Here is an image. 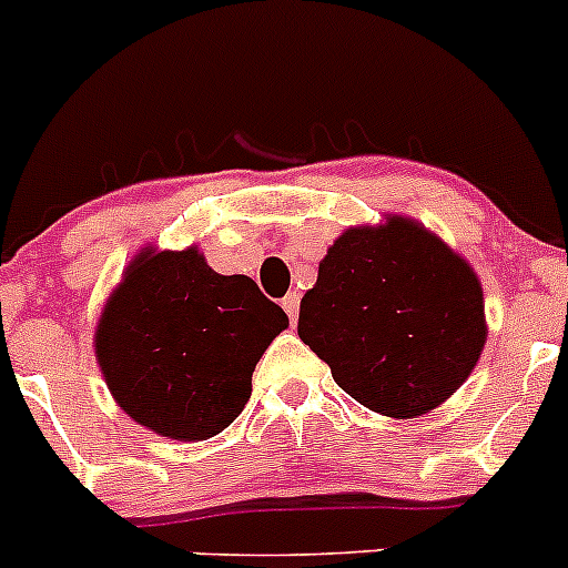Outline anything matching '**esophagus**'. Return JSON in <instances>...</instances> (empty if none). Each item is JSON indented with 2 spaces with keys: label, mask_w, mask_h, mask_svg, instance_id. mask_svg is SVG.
<instances>
[{
  "label": "esophagus",
  "mask_w": 568,
  "mask_h": 568,
  "mask_svg": "<svg viewBox=\"0 0 568 568\" xmlns=\"http://www.w3.org/2000/svg\"><path fill=\"white\" fill-rule=\"evenodd\" d=\"M283 307H285V313H288L291 324H294L296 313H300V294H296V291H291L288 296H283Z\"/></svg>",
  "instance_id": "esophagus-1"
}]
</instances>
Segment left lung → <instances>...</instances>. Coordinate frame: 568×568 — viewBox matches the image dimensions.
Instances as JSON below:
<instances>
[{"label":"left lung","instance_id":"8db88e82","mask_svg":"<svg viewBox=\"0 0 568 568\" xmlns=\"http://www.w3.org/2000/svg\"><path fill=\"white\" fill-rule=\"evenodd\" d=\"M300 338L338 388L394 418L455 394L486 344L483 288L444 241L394 216L346 230L300 302Z\"/></svg>","mask_w":568,"mask_h":568}]
</instances>
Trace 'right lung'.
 <instances>
[{"label": "right lung", "mask_w": 568, "mask_h": 568, "mask_svg": "<svg viewBox=\"0 0 568 568\" xmlns=\"http://www.w3.org/2000/svg\"><path fill=\"white\" fill-rule=\"evenodd\" d=\"M285 327L255 280L216 274L196 250L144 252L104 305L97 357L138 424L205 442L244 410L252 372Z\"/></svg>", "instance_id": "right-lung-1"}]
</instances>
